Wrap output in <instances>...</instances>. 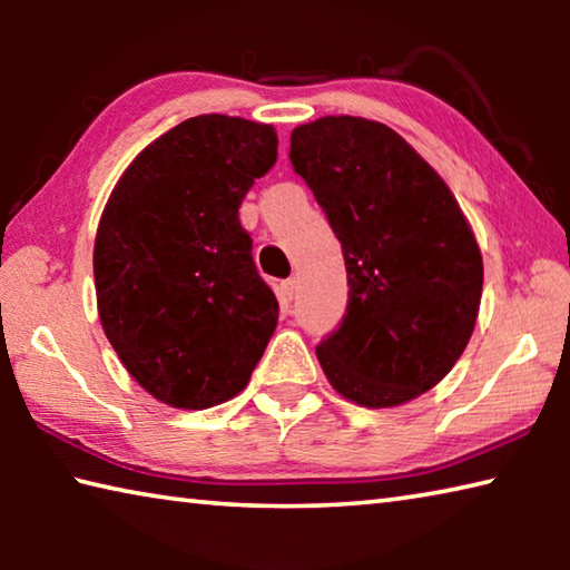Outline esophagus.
Masks as SVG:
<instances>
[{"label":"esophagus","instance_id":"1","mask_svg":"<svg viewBox=\"0 0 570 570\" xmlns=\"http://www.w3.org/2000/svg\"><path fill=\"white\" fill-rule=\"evenodd\" d=\"M294 296H296V282L294 278H286V282H282V286H278V298H282V304H292Z\"/></svg>","mask_w":570,"mask_h":570}]
</instances>
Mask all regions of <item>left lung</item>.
<instances>
[{
    "label": "left lung",
    "instance_id": "left-lung-1",
    "mask_svg": "<svg viewBox=\"0 0 570 570\" xmlns=\"http://www.w3.org/2000/svg\"><path fill=\"white\" fill-rule=\"evenodd\" d=\"M292 166L340 238L350 304L316 346L332 387L397 407L435 387L475 330L482 256L438 170L382 122L326 115L292 132Z\"/></svg>",
    "mask_w": 570,
    "mask_h": 570
}]
</instances>
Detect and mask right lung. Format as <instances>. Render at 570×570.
Segmentation results:
<instances>
[{"label":"right lung","instance_id":"add662e5","mask_svg":"<svg viewBox=\"0 0 570 570\" xmlns=\"http://www.w3.org/2000/svg\"><path fill=\"white\" fill-rule=\"evenodd\" d=\"M272 125L198 115L112 188L95 236L100 324L130 377L178 410L246 387L278 322L238 206L276 163Z\"/></svg>","mask_w":570,"mask_h":570}]
</instances>
